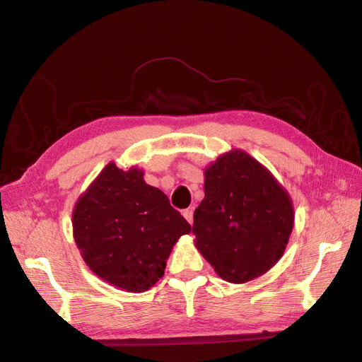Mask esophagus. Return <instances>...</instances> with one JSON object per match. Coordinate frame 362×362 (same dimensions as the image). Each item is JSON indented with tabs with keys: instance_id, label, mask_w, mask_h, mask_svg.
Instances as JSON below:
<instances>
[{
	"instance_id": "34e87169",
	"label": "esophagus",
	"mask_w": 362,
	"mask_h": 362,
	"mask_svg": "<svg viewBox=\"0 0 362 362\" xmlns=\"http://www.w3.org/2000/svg\"><path fill=\"white\" fill-rule=\"evenodd\" d=\"M182 216H184L185 221H187L190 225L193 223V210H192V208H187V210H184Z\"/></svg>"
}]
</instances>
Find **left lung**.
I'll return each mask as SVG.
<instances>
[{
  "label": "left lung",
  "instance_id": "left-lung-1",
  "mask_svg": "<svg viewBox=\"0 0 362 362\" xmlns=\"http://www.w3.org/2000/svg\"><path fill=\"white\" fill-rule=\"evenodd\" d=\"M205 198L194 210V245L222 279L243 284L282 257L293 231L290 194L242 149L205 169Z\"/></svg>",
  "mask_w": 362,
  "mask_h": 362
}]
</instances>
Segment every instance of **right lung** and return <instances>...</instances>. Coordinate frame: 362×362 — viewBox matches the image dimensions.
Wrapping results in <instances>:
<instances>
[{
  "label": "right lung",
  "instance_id": "add662e5",
  "mask_svg": "<svg viewBox=\"0 0 362 362\" xmlns=\"http://www.w3.org/2000/svg\"><path fill=\"white\" fill-rule=\"evenodd\" d=\"M74 238L96 276L129 293L149 290L164 275L178 238L192 231L144 170L108 163L75 204Z\"/></svg>",
  "mask_w": 362,
  "mask_h": 362
}]
</instances>
